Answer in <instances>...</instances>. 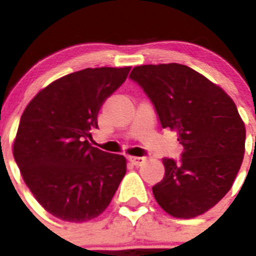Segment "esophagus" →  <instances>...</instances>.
Listing matches in <instances>:
<instances>
[{"instance_id": "obj_1", "label": "esophagus", "mask_w": 256, "mask_h": 256, "mask_svg": "<svg viewBox=\"0 0 256 256\" xmlns=\"http://www.w3.org/2000/svg\"><path fill=\"white\" fill-rule=\"evenodd\" d=\"M128 160H130L133 165H136V166H141V165L146 162V158H144V156H140V158H136V156H130V158H128Z\"/></svg>"}]
</instances>
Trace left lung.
<instances>
[{"label": "left lung", "instance_id": "1", "mask_svg": "<svg viewBox=\"0 0 256 256\" xmlns=\"http://www.w3.org/2000/svg\"><path fill=\"white\" fill-rule=\"evenodd\" d=\"M130 78L152 102L160 126L176 130L183 152L164 158V178L152 187L158 204L176 218H194L218 204L242 164L246 130L222 88L182 64L141 65Z\"/></svg>", "mask_w": 256, "mask_h": 256}]
</instances>
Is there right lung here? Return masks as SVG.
Returning <instances> with one entry per match:
<instances>
[{
	"label": "right lung",
	"mask_w": 256,
	"mask_h": 256,
	"mask_svg": "<svg viewBox=\"0 0 256 256\" xmlns=\"http://www.w3.org/2000/svg\"><path fill=\"white\" fill-rule=\"evenodd\" d=\"M130 68L79 70L44 88L29 102L14 158L37 201L56 218L86 222L108 206L126 172V158L94 148L97 115Z\"/></svg>",
	"instance_id": "1"
}]
</instances>
